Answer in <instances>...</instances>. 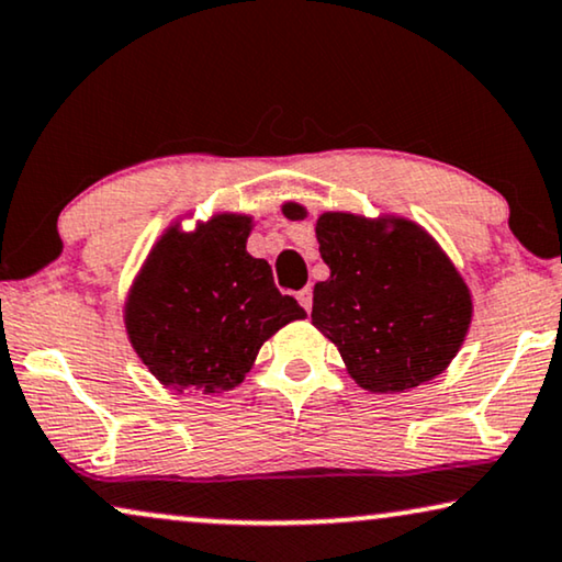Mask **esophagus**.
Masks as SVG:
<instances>
[{"label": "esophagus", "mask_w": 562, "mask_h": 562, "mask_svg": "<svg viewBox=\"0 0 562 562\" xmlns=\"http://www.w3.org/2000/svg\"><path fill=\"white\" fill-rule=\"evenodd\" d=\"M296 299H299V304H302L306 312H310V310H312V289H310V286H304L302 291H299V294H296Z\"/></svg>", "instance_id": "obj_1"}]
</instances>
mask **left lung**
<instances>
[{"label": "left lung", "instance_id": "obj_1", "mask_svg": "<svg viewBox=\"0 0 562 562\" xmlns=\"http://www.w3.org/2000/svg\"><path fill=\"white\" fill-rule=\"evenodd\" d=\"M283 217L306 206L283 202ZM329 279L314 286L312 325L371 394H402L440 375L463 348L473 296L440 243L398 214L322 212L314 225Z\"/></svg>", "mask_w": 562, "mask_h": 562}]
</instances>
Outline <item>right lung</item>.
Masks as SVG:
<instances>
[{
  "label": "right lung",
  "mask_w": 562,
  "mask_h": 562,
  "mask_svg": "<svg viewBox=\"0 0 562 562\" xmlns=\"http://www.w3.org/2000/svg\"><path fill=\"white\" fill-rule=\"evenodd\" d=\"M181 220L143 260L122 317L137 358L164 386L222 394L240 386L268 337L306 312L245 248L250 214L217 212L191 229Z\"/></svg>",
  "instance_id": "1"
}]
</instances>
